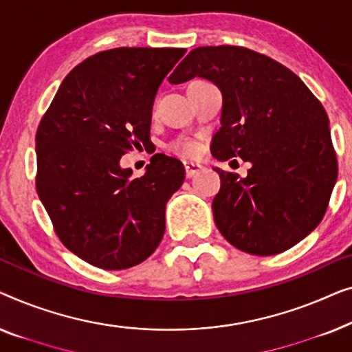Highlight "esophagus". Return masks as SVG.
Wrapping results in <instances>:
<instances>
[{
    "instance_id": "esophagus-1",
    "label": "esophagus",
    "mask_w": 352,
    "mask_h": 352,
    "mask_svg": "<svg viewBox=\"0 0 352 352\" xmlns=\"http://www.w3.org/2000/svg\"><path fill=\"white\" fill-rule=\"evenodd\" d=\"M201 169H202L201 164H195V162H185V175H186V178H191L192 175H196Z\"/></svg>"
}]
</instances>
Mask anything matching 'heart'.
<instances>
[{
    "label": "heart",
    "mask_w": 352,
    "mask_h": 352,
    "mask_svg": "<svg viewBox=\"0 0 352 352\" xmlns=\"http://www.w3.org/2000/svg\"><path fill=\"white\" fill-rule=\"evenodd\" d=\"M169 150L177 156L185 157V160H191V157H195L197 153H199V143L192 140V138L182 137L170 143Z\"/></svg>",
    "instance_id": "heart-1"
}]
</instances>
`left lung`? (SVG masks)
<instances>
[{"mask_svg":"<svg viewBox=\"0 0 352 352\" xmlns=\"http://www.w3.org/2000/svg\"><path fill=\"white\" fill-rule=\"evenodd\" d=\"M195 76L223 96L212 155L252 164L245 178L215 169L221 178L212 202L217 228L247 254L285 252L324 219L338 177L322 103L289 68L242 46L192 49L169 81Z\"/></svg>","mask_w":352,"mask_h":352,"instance_id":"8db88e82","label":"left lung"}]
</instances>
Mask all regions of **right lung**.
Instances as JSON below:
<instances>
[{
    "instance_id": "obj_1",
    "label": "right lung",
    "mask_w": 352,
    "mask_h": 352,
    "mask_svg": "<svg viewBox=\"0 0 352 352\" xmlns=\"http://www.w3.org/2000/svg\"><path fill=\"white\" fill-rule=\"evenodd\" d=\"M180 47H115L68 73L36 131V192L68 250L102 270L146 260L164 236L166 204L185 180L175 157L155 155L132 178L120 160L150 142L157 87Z\"/></svg>"
}]
</instances>
